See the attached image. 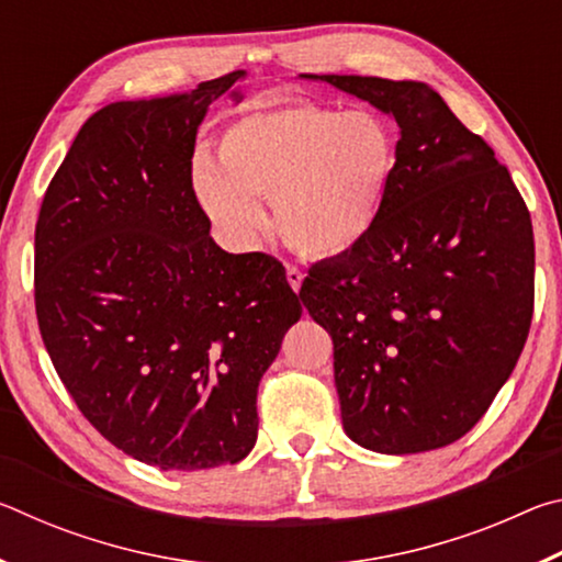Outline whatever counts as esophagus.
<instances>
[{"instance_id":"obj_1","label":"esophagus","mask_w":562,"mask_h":562,"mask_svg":"<svg viewBox=\"0 0 562 562\" xmlns=\"http://www.w3.org/2000/svg\"><path fill=\"white\" fill-rule=\"evenodd\" d=\"M302 280H304V274H302V270H297V268H288V282H290V288L294 290V292H300V288H302Z\"/></svg>"}]
</instances>
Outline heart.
Here are the masks:
<instances>
[{"label": "heart", "mask_w": 562, "mask_h": 562, "mask_svg": "<svg viewBox=\"0 0 562 562\" xmlns=\"http://www.w3.org/2000/svg\"><path fill=\"white\" fill-rule=\"evenodd\" d=\"M396 170V136L382 116L292 99L227 123L217 166H193V195L233 250L258 245L268 221L260 201L270 198L284 243L341 258L376 233Z\"/></svg>", "instance_id": "heart-1"}]
</instances>
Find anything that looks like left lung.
Returning a JSON list of instances; mask_svg holds the SVG:
<instances>
[{
    "instance_id": "8db88e82",
    "label": "left lung",
    "mask_w": 562,
    "mask_h": 562,
    "mask_svg": "<svg viewBox=\"0 0 562 562\" xmlns=\"http://www.w3.org/2000/svg\"><path fill=\"white\" fill-rule=\"evenodd\" d=\"M386 113L398 170L376 233L317 262L300 300L335 341L341 426L376 453L469 434L526 345L530 213L493 148L424 81L300 74Z\"/></svg>"
}]
</instances>
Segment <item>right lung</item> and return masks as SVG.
<instances>
[{
  "mask_svg": "<svg viewBox=\"0 0 562 562\" xmlns=\"http://www.w3.org/2000/svg\"><path fill=\"white\" fill-rule=\"evenodd\" d=\"M243 74L93 113L36 221L56 374L103 439L160 471L252 451L260 379L302 317L282 265L221 250L193 195L198 128Z\"/></svg>",
  "mask_w": 562,
  "mask_h": 562,
  "instance_id": "1",
  "label": "right lung"
}]
</instances>
